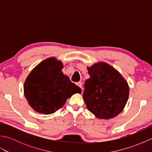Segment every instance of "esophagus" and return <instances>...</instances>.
<instances>
[{
    "mask_svg": "<svg viewBox=\"0 0 152 152\" xmlns=\"http://www.w3.org/2000/svg\"><path fill=\"white\" fill-rule=\"evenodd\" d=\"M76 84L77 85V86H78V87H79V88H82V82H77L76 83Z\"/></svg>",
    "mask_w": 152,
    "mask_h": 152,
    "instance_id": "1",
    "label": "esophagus"
}]
</instances>
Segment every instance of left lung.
<instances>
[{
    "mask_svg": "<svg viewBox=\"0 0 152 152\" xmlns=\"http://www.w3.org/2000/svg\"><path fill=\"white\" fill-rule=\"evenodd\" d=\"M89 78L85 82L83 98L87 108L99 119L115 117L124 110L129 87L121 74L104 62L88 67Z\"/></svg>",
    "mask_w": 152,
    "mask_h": 152,
    "instance_id": "obj_1",
    "label": "left lung"
}]
</instances>
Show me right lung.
<instances>
[{"instance_id": "right-lung-1", "label": "right lung", "mask_w": 152, "mask_h": 152, "mask_svg": "<svg viewBox=\"0 0 152 152\" xmlns=\"http://www.w3.org/2000/svg\"><path fill=\"white\" fill-rule=\"evenodd\" d=\"M63 63L50 57L35 66L24 83V95L34 111L53 114L62 108L67 99L82 90L63 74Z\"/></svg>"}]
</instances>
